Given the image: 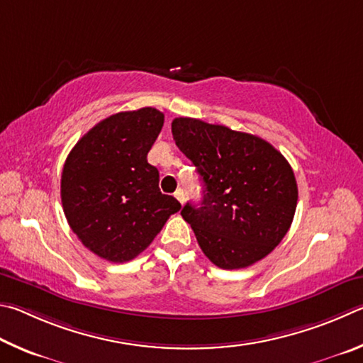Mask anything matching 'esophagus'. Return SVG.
<instances>
[{
	"label": "esophagus",
	"instance_id": "obj_1",
	"mask_svg": "<svg viewBox=\"0 0 363 363\" xmlns=\"http://www.w3.org/2000/svg\"><path fill=\"white\" fill-rule=\"evenodd\" d=\"M174 196L178 199V202H180V204H183V202H185V191H183L182 188H178Z\"/></svg>",
	"mask_w": 363,
	"mask_h": 363
}]
</instances>
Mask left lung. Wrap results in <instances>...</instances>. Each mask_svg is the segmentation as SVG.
Listing matches in <instances>:
<instances>
[{"mask_svg":"<svg viewBox=\"0 0 363 363\" xmlns=\"http://www.w3.org/2000/svg\"><path fill=\"white\" fill-rule=\"evenodd\" d=\"M172 135L204 182L201 204L182 211L204 255L221 269H240L274 250L298 201L287 159L257 135L194 118H175Z\"/></svg>","mask_w":363,"mask_h":363,"instance_id":"left-lung-1","label":"left lung"}]
</instances>
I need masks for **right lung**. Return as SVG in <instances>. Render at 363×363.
Instances as JSON below:
<instances>
[{
	"instance_id": "right-lung-1",
	"label": "right lung",
	"mask_w": 363,
	"mask_h": 363,
	"mask_svg": "<svg viewBox=\"0 0 363 363\" xmlns=\"http://www.w3.org/2000/svg\"><path fill=\"white\" fill-rule=\"evenodd\" d=\"M164 114L146 106L100 121L63 165L60 196L69 228L84 247L111 263L140 255L172 213L182 208L159 189L148 151Z\"/></svg>"
}]
</instances>
